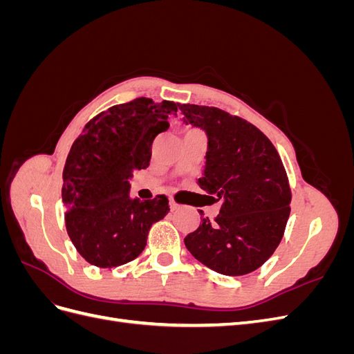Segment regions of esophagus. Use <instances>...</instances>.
<instances>
[{"label": "esophagus", "instance_id": "obj_1", "mask_svg": "<svg viewBox=\"0 0 354 354\" xmlns=\"http://www.w3.org/2000/svg\"><path fill=\"white\" fill-rule=\"evenodd\" d=\"M169 208L173 209V211L178 208V203L174 201V198H169Z\"/></svg>", "mask_w": 354, "mask_h": 354}]
</instances>
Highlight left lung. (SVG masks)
I'll list each match as a JSON object with an SVG mask.
<instances>
[{"label": "left lung", "instance_id": "obj_1", "mask_svg": "<svg viewBox=\"0 0 354 354\" xmlns=\"http://www.w3.org/2000/svg\"><path fill=\"white\" fill-rule=\"evenodd\" d=\"M180 111L186 124L207 133L198 185L221 202L216 220L201 217L199 227L185 238L186 248L217 273H251L277 248L291 211L281 156L259 128L239 116L198 104H180Z\"/></svg>", "mask_w": 354, "mask_h": 354}]
</instances>
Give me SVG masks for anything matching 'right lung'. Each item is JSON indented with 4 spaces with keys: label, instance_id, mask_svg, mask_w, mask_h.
I'll return each instance as SVG.
<instances>
[{
    "label": "right lung",
    "instance_id": "add662e5",
    "mask_svg": "<svg viewBox=\"0 0 354 354\" xmlns=\"http://www.w3.org/2000/svg\"><path fill=\"white\" fill-rule=\"evenodd\" d=\"M178 103L140 97L94 116L73 142L63 169L66 230L90 264L118 267L146 246L152 224L162 220L168 199L130 196L134 171L149 167L155 137L168 130Z\"/></svg>",
    "mask_w": 354,
    "mask_h": 354
}]
</instances>
